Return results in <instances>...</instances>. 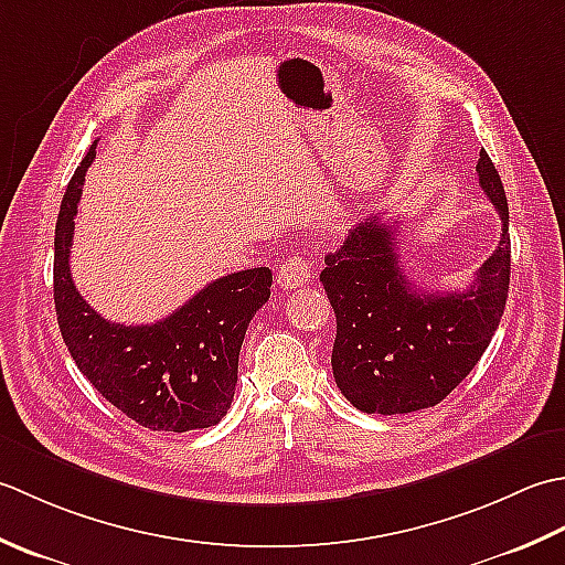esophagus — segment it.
Wrapping results in <instances>:
<instances>
[{
    "label": "esophagus",
    "mask_w": 565,
    "mask_h": 565,
    "mask_svg": "<svg viewBox=\"0 0 565 565\" xmlns=\"http://www.w3.org/2000/svg\"><path fill=\"white\" fill-rule=\"evenodd\" d=\"M309 278H312V268H309V263L299 256L287 258L280 266L278 275H275L280 290H292V287L305 285Z\"/></svg>",
    "instance_id": "esophagus-1"
}]
</instances>
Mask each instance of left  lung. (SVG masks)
Returning a JSON list of instances; mask_svg holds the SVG:
<instances>
[{"instance_id": "obj_1", "label": "left lung", "mask_w": 565, "mask_h": 565, "mask_svg": "<svg viewBox=\"0 0 565 565\" xmlns=\"http://www.w3.org/2000/svg\"><path fill=\"white\" fill-rule=\"evenodd\" d=\"M478 182L502 218V236L463 292H424L402 268L395 222L373 214L324 258L319 280L337 315L331 367L367 414L427 409L473 371L500 327L510 290V206L486 151Z\"/></svg>"}]
</instances>
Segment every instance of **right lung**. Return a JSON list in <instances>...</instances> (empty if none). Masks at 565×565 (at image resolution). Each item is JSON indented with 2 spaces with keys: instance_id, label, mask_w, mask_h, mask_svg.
I'll use <instances>...</instances> for the list:
<instances>
[{
  "instance_id": "add662e5",
  "label": "right lung",
  "mask_w": 565,
  "mask_h": 565,
  "mask_svg": "<svg viewBox=\"0 0 565 565\" xmlns=\"http://www.w3.org/2000/svg\"><path fill=\"white\" fill-rule=\"evenodd\" d=\"M97 141L63 194L55 224L53 299L75 365L126 417L153 431H192L222 422L238 380V351L253 315L268 302L270 268L224 275L156 324H114L77 292L71 246L85 172Z\"/></svg>"
}]
</instances>
